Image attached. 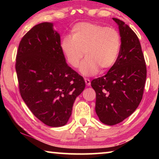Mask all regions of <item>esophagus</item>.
I'll use <instances>...</instances> for the list:
<instances>
[{"label": "esophagus", "mask_w": 159, "mask_h": 159, "mask_svg": "<svg viewBox=\"0 0 159 159\" xmlns=\"http://www.w3.org/2000/svg\"><path fill=\"white\" fill-rule=\"evenodd\" d=\"M85 82L86 83V85L88 86H90V80L88 79H85Z\"/></svg>", "instance_id": "esophagus-1"}]
</instances>
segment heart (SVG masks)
Wrapping results in <instances>:
<instances>
[{"mask_svg":"<svg viewBox=\"0 0 159 159\" xmlns=\"http://www.w3.org/2000/svg\"><path fill=\"white\" fill-rule=\"evenodd\" d=\"M120 36L114 28L90 22H79L71 30V37L66 36L61 41V50L70 65L74 68L80 64L79 71L90 76L101 71H107L114 65L120 49Z\"/></svg>","mask_w":159,"mask_h":159,"instance_id":"obj_1","label":"heart"}]
</instances>
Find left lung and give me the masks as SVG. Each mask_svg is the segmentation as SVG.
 Wrapping results in <instances>:
<instances>
[{"instance_id": "left-lung-1", "label": "left lung", "mask_w": 159, "mask_h": 159, "mask_svg": "<svg viewBox=\"0 0 159 159\" xmlns=\"http://www.w3.org/2000/svg\"><path fill=\"white\" fill-rule=\"evenodd\" d=\"M118 26L120 49L116 61L104 76L91 86L96 93L95 111L104 124L122 122L138 108L142 99L147 68L137 35L123 21L113 18Z\"/></svg>"}]
</instances>
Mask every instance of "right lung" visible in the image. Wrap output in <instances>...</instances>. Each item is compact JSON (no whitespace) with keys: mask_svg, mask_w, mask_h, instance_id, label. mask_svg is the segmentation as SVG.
Masks as SVG:
<instances>
[{"mask_svg":"<svg viewBox=\"0 0 159 159\" xmlns=\"http://www.w3.org/2000/svg\"><path fill=\"white\" fill-rule=\"evenodd\" d=\"M60 35L53 24L34 26L19 45L15 69L24 102L50 127L66 125L75 99L85 89L83 78L68 66Z\"/></svg>","mask_w":159,"mask_h":159,"instance_id":"add662e5","label":"right lung"}]
</instances>
